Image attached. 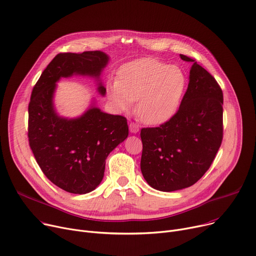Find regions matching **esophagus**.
I'll return each mask as SVG.
<instances>
[{"mask_svg":"<svg viewBox=\"0 0 256 256\" xmlns=\"http://www.w3.org/2000/svg\"><path fill=\"white\" fill-rule=\"evenodd\" d=\"M128 128H130V132L132 134H137V132H139V130H140L139 126H138L137 124H134V122H130Z\"/></svg>","mask_w":256,"mask_h":256,"instance_id":"obj_1","label":"esophagus"}]
</instances>
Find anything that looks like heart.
I'll use <instances>...</instances> for the list:
<instances>
[{
    "instance_id": "1",
    "label": "heart",
    "mask_w": 256,
    "mask_h": 256,
    "mask_svg": "<svg viewBox=\"0 0 256 256\" xmlns=\"http://www.w3.org/2000/svg\"><path fill=\"white\" fill-rule=\"evenodd\" d=\"M186 77L180 68L156 58H141L126 64L118 72V81L108 83L111 104L128 111L137 100L141 122L160 126L176 113L185 90Z\"/></svg>"
}]
</instances>
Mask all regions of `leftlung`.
Segmentation results:
<instances>
[{
    "mask_svg": "<svg viewBox=\"0 0 256 256\" xmlns=\"http://www.w3.org/2000/svg\"><path fill=\"white\" fill-rule=\"evenodd\" d=\"M178 112L158 128L141 130V172L160 192L194 185L210 168L222 141L224 94L214 77L194 60Z\"/></svg>",
    "mask_w": 256,
    "mask_h": 256,
    "instance_id": "8db88e82",
    "label": "left lung"
}]
</instances>
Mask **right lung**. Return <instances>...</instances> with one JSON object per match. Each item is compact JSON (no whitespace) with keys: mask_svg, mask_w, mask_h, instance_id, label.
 <instances>
[{"mask_svg":"<svg viewBox=\"0 0 256 256\" xmlns=\"http://www.w3.org/2000/svg\"><path fill=\"white\" fill-rule=\"evenodd\" d=\"M110 58L103 51L60 54L43 71L28 105V142L44 175L60 188L77 194L94 190L103 180L106 158L128 136L126 118L102 111L92 98L80 116H60L54 106L62 78L96 79L105 96L100 75Z\"/></svg>","mask_w":256,"mask_h":256,"instance_id":"add662e5","label":"right lung"}]
</instances>
